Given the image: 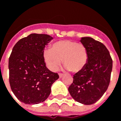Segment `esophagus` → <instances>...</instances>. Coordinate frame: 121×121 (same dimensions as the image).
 <instances>
[{
	"instance_id": "1",
	"label": "esophagus",
	"mask_w": 121,
	"mask_h": 121,
	"mask_svg": "<svg viewBox=\"0 0 121 121\" xmlns=\"http://www.w3.org/2000/svg\"><path fill=\"white\" fill-rule=\"evenodd\" d=\"M63 76V74L62 73H59V76H60V78H62Z\"/></svg>"
}]
</instances>
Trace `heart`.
Returning a JSON list of instances; mask_svg holds the SVG:
<instances>
[{
  "mask_svg": "<svg viewBox=\"0 0 121 121\" xmlns=\"http://www.w3.org/2000/svg\"><path fill=\"white\" fill-rule=\"evenodd\" d=\"M43 58L47 65L52 71L58 70L63 60L67 69L73 73L82 71L88 61L86 47L81 43L72 40H60L50 45V49L45 50Z\"/></svg>",
  "mask_w": 121,
  "mask_h": 121,
  "instance_id": "1",
  "label": "heart"
}]
</instances>
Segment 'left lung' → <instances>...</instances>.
I'll return each instance as SVG.
<instances>
[{
	"label": "left lung",
	"mask_w": 121,
	"mask_h": 121,
	"mask_svg": "<svg viewBox=\"0 0 121 121\" xmlns=\"http://www.w3.org/2000/svg\"><path fill=\"white\" fill-rule=\"evenodd\" d=\"M80 41L87 49L88 61L82 71L74 74L68 90L76 101L90 105L98 101L109 86L113 61L100 41L89 37H82Z\"/></svg>",
	"instance_id": "8db88e82"
}]
</instances>
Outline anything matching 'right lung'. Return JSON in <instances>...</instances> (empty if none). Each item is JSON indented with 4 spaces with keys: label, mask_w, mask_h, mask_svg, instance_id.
<instances>
[{
    "label": "right lung",
    "mask_w": 121,
    "mask_h": 121,
    "mask_svg": "<svg viewBox=\"0 0 121 121\" xmlns=\"http://www.w3.org/2000/svg\"><path fill=\"white\" fill-rule=\"evenodd\" d=\"M53 38L47 34H32L15 45L9 58V82L17 99L26 104L45 101L51 86L59 78L58 73L46 67L45 45Z\"/></svg>",
    "instance_id": "obj_1"
}]
</instances>
